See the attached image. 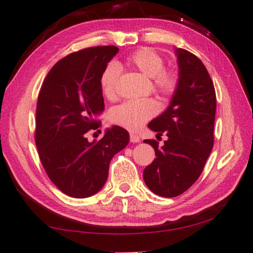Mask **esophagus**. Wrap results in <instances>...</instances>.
<instances>
[{"instance_id":"1","label":"esophagus","mask_w":253,"mask_h":253,"mask_svg":"<svg viewBox=\"0 0 253 253\" xmlns=\"http://www.w3.org/2000/svg\"><path fill=\"white\" fill-rule=\"evenodd\" d=\"M130 141L131 142H139L140 141V137L137 135V133H135V132H130Z\"/></svg>"}]
</instances>
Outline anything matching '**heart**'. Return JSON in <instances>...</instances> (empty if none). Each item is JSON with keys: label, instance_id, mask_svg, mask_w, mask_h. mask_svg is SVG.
<instances>
[{"label": "heart", "instance_id": "obj_1", "mask_svg": "<svg viewBox=\"0 0 253 253\" xmlns=\"http://www.w3.org/2000/svg\"><path fill=\"white\" fill-rule=\"evenodd\" d=\"M126 64L136 69L143 76L152 79L153 87L165 95H170L176 87V77L172 71L166 70L165 60L151 48H141L126 59ZM121 68L116 62H111L101 74V87L107 97H114L117 92ZM158 112L157 103L151 98H140L124 102L111 113L113 123L128 129L135 130L141 127Z\"/></svg>", "mask_w": 253, "mask_h": 253}]
</instances>
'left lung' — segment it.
<instances>
[{
    "instance_id": "obj_1",
    "label": "left lung",
    "mask_w": 253,
    "mask_h": 253,
    "mask_svg": "<svg viewBox=\"0 0 253 253\" xmlns=\"http://www.w3.org/2000/svg\"><path fill=\"white\" fill-rule=\"evenodd\" d=\"M179 79L170 105L148 127L168 140L158 148L151 165L143 170V181L151 192L162 197H175L195 183L214 145L216 93L203 62L185 49L175 48Z\"/></svg>"
}]
</instances>
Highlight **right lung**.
<instances>
[{
    "instance_id": "1",
    "label": "right lung",
    "mask_w": 253,
    "mask_h": 253,
    "mask_svg": "<svg viewBox=\"0 0 253 253\" xmlns=\"http://www.w3.org/2000/svg\"><path fill=\"white\" fill-rule=\"evenodd\" d=\"M117 52L115 46H102L69 54L51 68L38 95L35 141L39 158L53 184L76 199L102 189L113 157L129 142V133L120 126L107 128L98 141L85 137L100 126L101 74Z\"/></svg>"
}]
</instances>
